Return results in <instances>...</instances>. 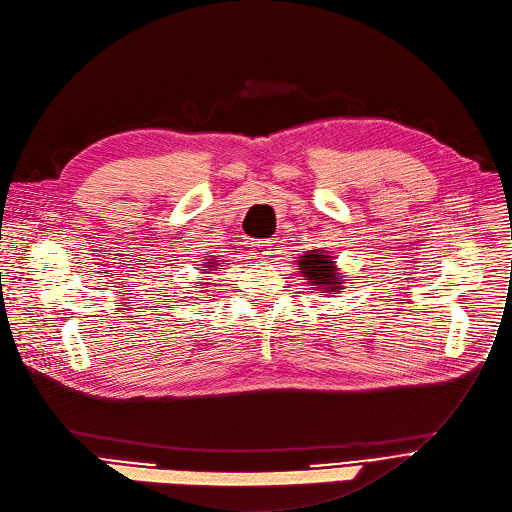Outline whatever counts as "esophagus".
<instances>
[{
	"mask_svg": "<svg viewBox=\"0 0 512 512\" xmlns=\"http://www.w3.org/2000/svg\"><path fill=\"white\" fill-rule=\"evenodd\" d=\"M250 248L254 258H266L270 256V250H273V242H270V239H260V242H252Z\"/></svg>",
	"mask_w": 512,
	"mask_h": 512,
	"instance_id": "34e87169",
	"label": "esophagus"
}]
</instances>
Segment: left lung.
<instances>
[{
  "instance_id": "8db88e82",
  "label": "left lung",
  "mask_w": 512,
  "mask_h": 512,
  "mask_svg": "<svg viewBox=\"0 0 512 512\" xmlns=\"http://www.w3.org/2000/svg\"><path fill=\"white\" fill-rule=\"evenodd\" d=\"M299 266H302L304 277H308V281L312 285H320V289L324 287V291H335L339 289V281H337V268L333 264V256L320 254L316 250L308 252L299 260Z\"/></svg>"
}]
</instances>
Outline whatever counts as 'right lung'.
Masks as SVG:
<instances>
[{
  "mask_svg": "<svg viewBox=\"0 0 512 512\" xmlns=\"http://www.w3.org/2000/svg\"><path fill=\"white\" fill-rule=\"evenodd\" d=\"M210 264H215V262H208V264H204V266H210ZM206 270H213V268H206Z\"/></svg>",
  "mask_w": 512,
  "mask_h": 512,
  "instance_id": "right-lung-1",
  "label": "right lung"
}]
</instances>
